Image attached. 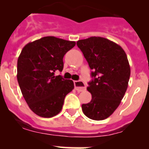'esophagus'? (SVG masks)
I'll return each mask as SVG.
<instances>
[{
  "label": "esophagus",
  "instance_id": "esophagus-1",
  "mask_svg": "<svg viewBox=\"0 0 149 149\" xmlns=\"http://www.w3.org/2000/svg\"><path fill=\"white\" fill-rule=\"evenodd\" d=\"M74 88L77 92H82L86 89V85L82 81H74Z\"/></svg>",
  "mask_w": 149,
  "mask_h": 149
}]
</instances>
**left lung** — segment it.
Returning <instances> with one entry per match:
<instances>
[{"label":"left lung","mask_w":149,"mask_h":149,"mask_svg":"<svg viewBox=\"0 0 149 149\" xmlns=\"http://www.w3.org/2000/svg\"><path fill=\"white\" fill-rule=\"evenodd\" d=\"M77 45L93 70L87 87L92 100L82 104V110L89 119L104 120L119 106L127 89L131 68L127 55L120 45L100 36L78 40Z\"/></svg>","instance_id":"1"}]
</instances>
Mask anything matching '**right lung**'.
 <instances>
[{
    "instance_id": "add662e5",
    "label": "right lung",
    "mask_w": 149,
    "mask_h": 149,
    "mask_svg": "<svg viewBox=\"0 0 149 149\" xmlns=\"http://www.w3.org/2000/svg\"><path fill=\"white\" fill-rule=\"evenodd\" d=\"M72 41L45 36L29 42L22 49L17 63V79L30 110L43 118L61 111L65 97L74 89L72 80L55 76L62 72L63 56L74 47Z\"/></svg>"
}]
</instances>
